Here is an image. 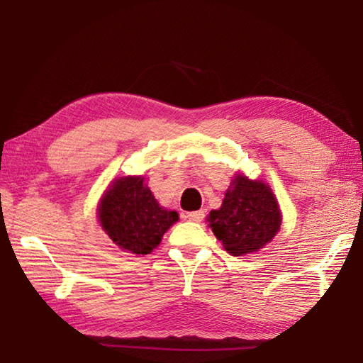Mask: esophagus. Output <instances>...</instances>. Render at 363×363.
I'll use <instances>...</instances> for the list:
<instances>
[{"label":"esophagus","mask_w":363,"mask_h":363,"mask_svg":"<svg viewBox=\"0 0 363 363\" xmlns=\"http://www.w3.org/2000/svg\"><path fill=\"white\" fill-rule=\"evenodd\" d=\"M185 218H187L189 221H193V223H201L202 220H204V210H196V212H189L187 215H185Z\"/></svg>","instance_id":"esophagus-1"}]
</instances>
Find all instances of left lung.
<instances>
[{
	"instance_id": "left-lung-1",
	"label": "left lung",
	"mask_w": 363,
	"mask_h": 363,
	"mask_svg": "<svg viewBox=\"0 0 363 363\" xmlns=\"http://www.w3.org/2000/svg\"><path fill=\"white\" fill-rule=\"evenodd\" d=\"M215 237L233 257L258 252L280 230L281 213L271 187L237 174L223 206L207 216Z\"/></svg>"
}]
</instances>
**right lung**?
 <instances>
[{"mask_svg":"<svg viewBox=\"0 0 363 363\" xmlns=\"http://www.w3.org/2000/svg\"><path fill=\"white\" fill-rule=\"evenodd\" d=\"M99 221L122 250L147 255L179 220L174 210L159 206L142 176L114 179L100 199Z\"/></svg>","mask_w":363,"mask_h":363,"instance_id":"obj_1","label":"right lung"}]
</instances>
